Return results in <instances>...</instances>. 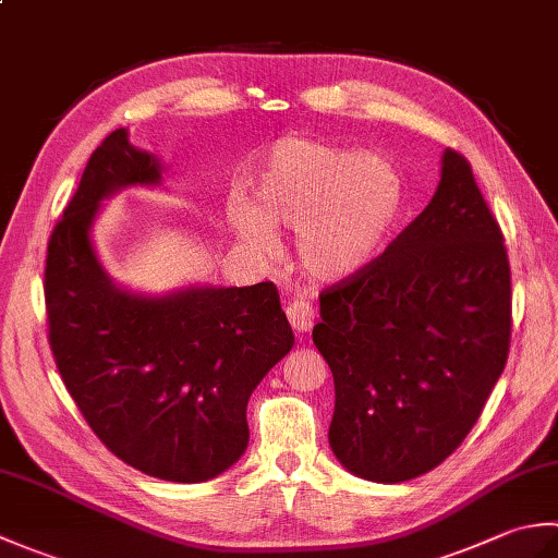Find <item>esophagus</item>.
I'll return each instance as SVG.
<instances>
[{
    "mask_svg": "<svg viewBox=\"0 0 558 558\" xmlns=\"http://www.w3.org/2000/svg\"><path fill=\"white\" fill-rule=\"evenodd\" d=\"M286 314H288V322L292 326L294 333H310L314 328V306L306 302V300H292L286 306Z\"/></svg>",
    "mask_w": 558,
    "mask_h": 558,
    "instance_id": "1",
    "label": "esophagus"
}]
</instances>
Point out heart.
<instances>
[{
  "mask_svg": "<svg viewBox=\"0 0 558 558\" xmlns=\"http://www.w3.org/2000/svg\"><path fill=\"white\" fill-rule=\"evenodd\" d=\"M405 204L396 165L314 138L288 136L260 156L248 201L232 196L225 222L246 252L272 256L278 234L294 230L302 268L318 280H345L374 264Z\"/></svg>",
  "mask_w": 558,
  "mask_h": 558,
  "instance_id": "heart-1",
  "label": "heart"
}]
</instances>
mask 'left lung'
<instances>
[{
    "instance_id": "8db88e82",
    "label": "left lung",
    "mask_w": 558,
    "mask_h": 558,
    "mask_svg": "<svg viewBox=\"0 0 558 558\" xmlns=\"http://www.w3.org/2000/svg\"><path fill=\"white\" fill-rule=\"evenodd\" d=\"M314 345L336 384L328 444L369 482L424 475L465 441L508 360L511 268L470 162L374 264L318 294Z\"/></svg>"
}]
</instances>
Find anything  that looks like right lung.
Instances as JSON below:
<instances>
[{"instance_id":"add662e5","label":"right lung","mask_w":558,"mask_h":558,"mask_svg":"<svg viewBox=\"0 0 558 558\" xmlns=\"http://www.w3.org/2000/svg\"><path fill=\"white\" fill-rule=\"evenodd\" d=\"M162 165L117 129L83 170L47 244L50 348L83 420L126 465L168 482H206L248 444L246 402L294 345L272 282L117 288L90 240L105 198L158 186Z\"/></svg>"}]
</instances>
